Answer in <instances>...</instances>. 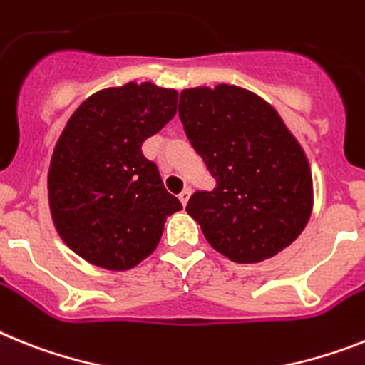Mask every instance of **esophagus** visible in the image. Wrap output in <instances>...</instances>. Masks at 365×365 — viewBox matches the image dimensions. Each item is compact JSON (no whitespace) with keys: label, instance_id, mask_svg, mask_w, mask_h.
Listing matches in <instances>:
<instances>
[{"label":"esophagus","instance_id":"1","mask_svg":"<svg viewBox=\"0 0 365 365\" xmlns=\"http://www.w3.org/2000/svg\"><path fill=\"white\" fill-rule=\"evenodd\" d=\"M189 197H191V189L189 187H185L182 192H180V200H182L183 206H185V204L189 202Z\"/></svg>","mask_w":365,"mask_h":365}]
</instances>
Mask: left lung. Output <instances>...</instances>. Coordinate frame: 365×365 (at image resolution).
<instances>
[{
    "label": "left lung",
    "instance_id": "obj_1",
    "mask_svg": "<svg viewBox=\"0 0 365 365\" xmlns=\"http://www.w3.org/2000/svg\"><path fill=\"white\" fill-rule=\"evenodd\" d=\"M178 115L217 180L185 207L207 243L237 263L292 245L310 219L314 191L308 159L278 113L250 91L217 85L185 88Z\"/></svg>",
    "mask_w": 365,
    "mask_h": 365
}]
</instances>
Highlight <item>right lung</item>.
Masks as SVG:
<instances>
[{
  "instance_id": "1",
  "label": "right lung",
  "mask_w": 365,
  "mask_h": 365,
  "mask_svg": "<svg viewBox=\"0 0 365 365\" xmlns=\"http://www.w3.org/2000/svg\"><path fill=\"white\" fill-rule=\"evenodd\" d=\"M178 93L128 83L87 98L61 133L48 174L53 225L73 252L109 271L154 252L182 202L165 189L143 143L176 115Z\"/></svg>"
}]
</instances>
